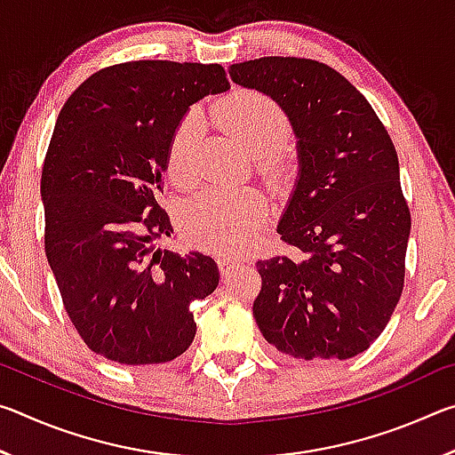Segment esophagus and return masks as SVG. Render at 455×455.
<instances>
[{
  "label": "esophagus",
  "mask_w": 455,
  "mask_h": 455,
  "mask_svg": "<svg viewBox=\"0 0 455 455\" xmlns=\"http://www.w3.org/2000/svg\"><path fill=\"white\" fill-rule=\"evenodd\" d=\"M238 267H241V260L230 259V257H222V259H219V271H220V275H222V276L230 275V273H233L235 268H238Z\"/></svg>",
  "instance_id": "esophagus-1"
}]
</instances>
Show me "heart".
Returning a JSON list of instances; mask_svg holds the SVG:
<instances>
[{
	"mask_svg": "<svg viewBox=\"0 0 455 455\" xmlns=\"http://www.w3.org/2000/svg\"><path fill=\"white\" fill-rule=\"evenodd\" d=\"M217 118L244 148L259 156L260 171L273 182L289 176V160L281 146L291 134V120L281 104L255 90H236L217 106ZM200 140V114L190 110L176 124L166 150L168 176L179 187L195 180ZM268 217V203L259 190L209 188L184 206L180 227L192 244L222 255L241 252Z\"/></svg>",
	"mask_w": 455,
	"mask_h": 455,
	"instance_id": "heart-1",
	"label": "heart"
}]
</instances>
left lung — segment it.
Returning <instances> with one entry per match:
<instances>
[{
  "mask_svg": "<svg viewBox=\"0 0 455 455\" xmlns=\"http://www.w3.org/2000/svg\"><path fill=\"white\" fill-rule=\"evenodd\" d=\"M228 74L281 104L297 136L299 179L276 227L295 252L257 263L260 333L295 359L355 357L403 291L411 214L395 146L365 96L317 60L268 56Z\"/></svg>",
  "mask_w": 455,
  "mask_h": 455,
  "instance_id": "obj_1",
  "label": "left lung"
}]
</instances>
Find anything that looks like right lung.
Wrapping results in <instances>:
<instances>
[{"label":"right lung","mask_w":455,"mask_h":455,"mask_svg":"<svg viewBox=\"0 0 455 455\" xmlns=\"http://www.w3.org/2000/svg\"><path fill=\"white\" fill-rule=\"evenodd\" d=\"M230 88L220 64L138 60L104 68L66 100L42 171L45 257L84 343L110 361H172L196 335L190 303L219 284L171 236L158 204L166 150L188 108Z\"/></svg>","instance_id":"1"}]
</instances>
